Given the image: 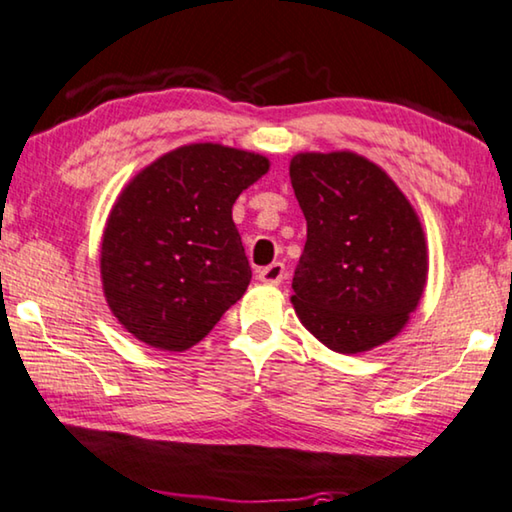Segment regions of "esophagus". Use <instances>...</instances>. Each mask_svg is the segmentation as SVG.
Wrapping results in <instances>:
<instances>
[{
    "mask_svg": "<svg viewBox=\"0 0 512 512\" xmlns=\"http://www.w3.org/2000/svg\"><path fill=\"white\" fill-rule=\"evenodd\" d=\"M285 276H287V271L282 262H273L259 271V280L266 282V285H280V282L285 280Z\"/></svg>",
    "mask_w": 512,
    "mask_h": 512,
    "instance_id": "34e87169",
    "label": "esophagus"
}]
</instances>
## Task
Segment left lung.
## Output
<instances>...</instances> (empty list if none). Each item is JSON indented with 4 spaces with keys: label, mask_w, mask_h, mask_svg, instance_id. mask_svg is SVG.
<instances>
[{
    "label": "left lung",
    "mask_w": 512,
    "mask_h": 512,
    "mask_svg": "<svg viewBox=\"0 0 512 512\" xmlns=\"http://www.w3.org/2000/svg\"><path fill=\"white\" fill-rule=\"evenodd\" d=\"M289 177L308 223L292 280L296 315L333 352L384 345L425 287L416 211L381 167L349 151L294 156Z\"/></svg>",
    "instance_id": "obj_1"
}]
</instances>
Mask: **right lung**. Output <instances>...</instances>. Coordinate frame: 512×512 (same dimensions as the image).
<instances>
[{
    "mask_svg": "<svg viewBox=\"0 0 512 512\" xmlns=\"http://www.w3.org/2000/svg\"><path fill=\"white\" fill-rule=\"evenodd\" d=\"M269 160L220 144L158 158L114 204L101 248L105 299L156 349L200 342L253 278L232 207Z\"/></svg>",
    "mask_w": 512,
    "mask_h": 512,
    "instance_id": "1",
    "label": "right lung"
}]
</instances>
